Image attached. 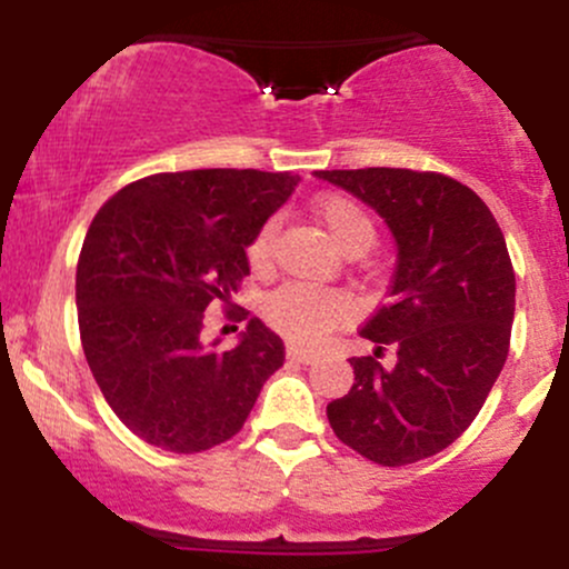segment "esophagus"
<instances>
[{
    "label": "esophagus",
    "mask_w": 569,
    "mask_h": 569,
    "mask_svg": "<svg viewBox=\"0 0 569 569\" xmlns=\"http://www.w3.org/2000/svg\"><path fill=\"white\" fill-rule=\"evenodd\" d=\"M286 356H289L291 361H299V363H316L318 358H321V352L299 348V345H289V348H286Z\"/></svg>",
    "instance_id": "1"
}]
</instances>
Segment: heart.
I'll return each mask as SVG.
<instances>
[{
    "label": "heart",
    "mask_w": 569,
    "mask_h": 569,
    "mask_svg": "<svg viewBox=\"0 0 569 569\" xmlns=\"http://www.w3.org/2000/svg\"><path fill=\"white\" fill-rule=\"evenodd\" d=\"M316 217L321 219L331 240L348 253H363L375 243L377 224L367 208L348 194L331 192L316 200L312 206ZM278 221L267 219L251 234L246 246V259L253 272H267L272 262V243H276ZM350 316V302L345 293L331 289H318L307 283H286L264 299V318L280 335L297 339V342H318L345 323Z\"/></svg>",
    "instance_id": "heart-1"
}]
</instances>
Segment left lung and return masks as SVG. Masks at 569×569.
<instances>
[{"mask_svg": "<svg viewBox=\"0 0 569 569\" xmlns=\"http://www.w3.org/2000/svg\"><path fill=\"white\" fill-rule=\"evenodd\" d=\"M369 202L396 234L388 302L361 326L371 356L326 407L337 439L377 466H409L460 439L511 348L516 276L492 211L452 176L411 168L318 171ZM397 350L393 368L379 361Z\"/></svg>", "mask_w": 569, "mask_h": 569, "instance_id": "left-lung-1", "label": "left lung"}]
</instances>
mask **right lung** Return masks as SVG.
Here are the masks:
<instances>
[{
    "instance_id": "right-lung-1",
    "label": "right lung",
    "mask_w": 569,
    "mask_h": 569,
    "mask_svg": "<svg viewBox=\"0 0 569 569\" xmlns=\"http://www.w3.org/2000/svg\"><path fill=\"white\" fill-rule=\"evenodd\" d=\"M297 184L253 168L152 173L98 208L77 262V321L98 388L139 439L176 455L219 447L283 367V339L259 318L230 351L199 331L213 301L248 320L232 302L246 246Z\"/></svg>"
}]
</instances>
